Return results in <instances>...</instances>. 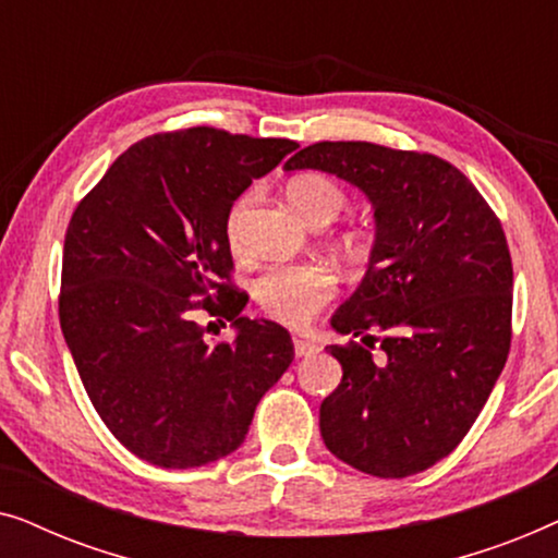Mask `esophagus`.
<instances>
[{
    "label": "esophagus",
    "instance_id": "1",
    "mask_svg": "<svg viewBox=\"0 0 558 558\" xmlns=\"http://www.w3.org/2000/svg\"><path fill=\"white\" fill-rule=\"evenodd\" d=\"M317 345L307 338H294V353L296 357H307V355H315L317 353Z\"/></svg>",
    "mask_w": 558,
    "mask_h": 558
}]
</instances>
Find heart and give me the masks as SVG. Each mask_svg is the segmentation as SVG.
Instances as JSON below:
<instances>
[{
	"instance_id": "1",
	"label": "heart",
	"mask_w": 558,
	"mask_h": 558,
	"mask_svg": "<svg viewBox=\"0 0 558 558\" xmlns=\"http://www.w3.org/2000/svg\"><path fill=\"white\" fill-rule=\"evenodd\" d=\"M287 197L292 208L312 226H327L348 208V195L338 182L325 174H300L287 185ZM256 203V190H246L231 205L226 218V235L233 248H241L243 228L248 213ZM345 248L350 254H361V235H348ZM335 294V277L325 266L317 264H279L266 269L256 281V300L266 315L279 323L300 327L307 325L312 315L330 302Z\"/></svg>"
}]
</instances>
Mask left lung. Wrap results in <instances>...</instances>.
I'll return each instance as SVG.
<instances>
[{"instance_id":"1","label":"left lung","mask_w":558,"mask_h":558,"mask_svg":"<svg viewBox=\"0 0 558 558\" xmlns=\"http://www.w3.org/2000/svg\"><path fill=\"white\" fill-rule=\"evenodd\" d=\"M284 170L350 182L376 218L365 277L330 319L361 340L327 345L342 380L319 407L325 447L365 475L424 472L464 439L508 361L513 264L500 220L457 167L422 151L317 142Z\"/></svg>"}]
</instances>
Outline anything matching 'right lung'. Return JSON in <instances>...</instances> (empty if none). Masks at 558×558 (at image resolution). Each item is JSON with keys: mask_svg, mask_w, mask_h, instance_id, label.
Returning <instances> with one entry per match:
<instances>
[{"mask_svg": "<svg viewBox=\"0 0 558 558\" xmlns=\"http://www.w3.org/2000/svg\"><path fill=\"white\" fill-rule=\"evenodd\" d=\"M296 147L213 126L147 136L68 223L63 338L101 422L144 462L187 470L235 452L294 361L284 327L241 317L226 218ZM197 308L226 316L236 338L208 347Z\"/></svg>", "mask_w": 558, "mask_h": 558, "instance_id": "right-lung-1", "label": "right lung"}]
</instances>
